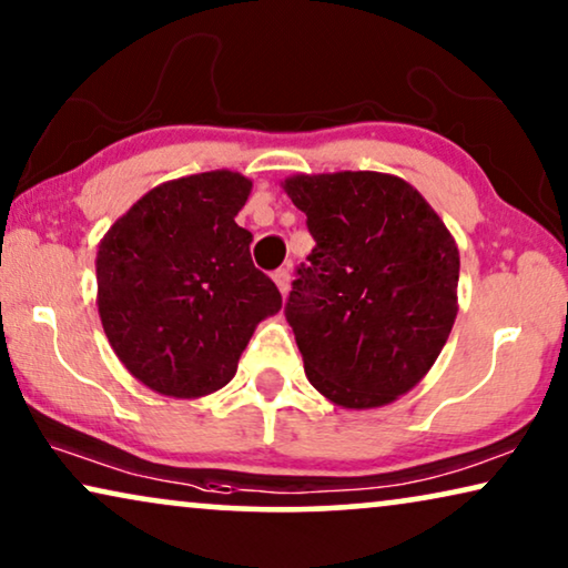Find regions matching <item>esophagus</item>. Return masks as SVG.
Segmentation results:
<instances>
[{
    "instance_id": "1",
    "label": "esophagus",
    "mask_w": 568,
    "mask_h": 568,
    "mask_svg": "<svg viewBox=\"0 0 568 568\" xmlns=\"http://www.w3.org/2000/svg\"><path fill=\"white\" fill-rule=\"evenodd\" d=\"M274 282H276L278 292H282V294L290 292V282H292V274H290V268H278L276 274H274Z\"/></svg>"
}]
</instances>
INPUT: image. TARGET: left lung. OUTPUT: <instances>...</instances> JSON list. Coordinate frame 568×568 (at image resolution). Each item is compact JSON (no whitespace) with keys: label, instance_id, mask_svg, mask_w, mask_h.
Wrapping results in <instances>:
<instances>
[{"label":"left lung","instance_id":"obj_1","mask_svg":"<svg viewBox=\"0 0 568 568\" xmlns=\"http://www.w3.org/2000/svg\"><path fill=\"white\" fill-rule=\"evenodd\" d=\"M282 189L315 237L286 302L310 385L352 410L398 400L426 377L455 325V237L390 173H300Z\"/></svg>","mask_w":568,"mask_h":568}]
</instances>
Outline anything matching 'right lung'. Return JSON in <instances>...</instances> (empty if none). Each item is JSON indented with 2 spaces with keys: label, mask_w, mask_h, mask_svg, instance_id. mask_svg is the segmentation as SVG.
<instances>
[{
  "label": "right lung",
  "mask_w": 568,
  "mask_h": 568,
  "mask_svg": "<svg viewBox=\"0 0 568 568\" xmlns=\"http://www.w3.org/2000/svg\"><path fill=\"white\" fill-rule=\"evenodd\" d=\"M251 178L185 175L146 191L98 243V313L123 367L168 398H204L235 377L255 325L282 310L235 216Z\"/></svg>",
  "instance_id": "right-lung-1"
}]
</instances>
